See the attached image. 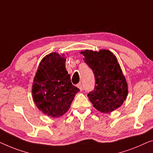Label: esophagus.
<instances>
[{
	"label": "esophagus",
	"mask_w": 153,
	"mask_h": 153,
	"mask_svg": "<svg viewBox=\"0 0 153 153\" xmlns=\"http://www.w3.org/2000/svg\"><path fill=\"white\" fill-rule=\"evenodd\" d=\"M77 87L78 88V89L80 90V91H82L83 89V87H82V84L81 82H79V84H77Z\"/></svg>",
	"instance_id": "1"
}]
</instances>
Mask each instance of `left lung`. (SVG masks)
Wrapping results in <instances>:
<instances>
[{
	"label": "left lung",
	"instance_id": "1",
	"mask_svg": "<svg viewBox=\"0 0 153 153\" xmlns=\"http://www.w3.org/2000/svg\"><path fill=\"white\" fill-rule=\"evenodd\" d=\"M80 54L95 76V89L88 94L90 102L102 113H110L119 108L126 100L128 86L117 57L105 49L85 50Z\"/></svg>",
	"mask_w": 153,
	"mask_h": 153
}]
</instances>
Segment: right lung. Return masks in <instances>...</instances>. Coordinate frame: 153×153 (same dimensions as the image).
Returning <instances> with one entry per match:
<instances>
[{
  "label": "right lung",
  "mask_w": 153,
  "mask_h": 153,
  "mask_svg": "<svg viewBox=\"0 0 153 153\" xmlns=\"http://www.w3.org/2000/svg\"><path fill=\"white\" fill-rule=\"evenodd\" d=\"M65 54L51 53L39 64L32 87L34 104L48 117H62L69 109L79 89L65 67Z\"/></svg>",
  "instance_id": "1"
}]
</instances>
